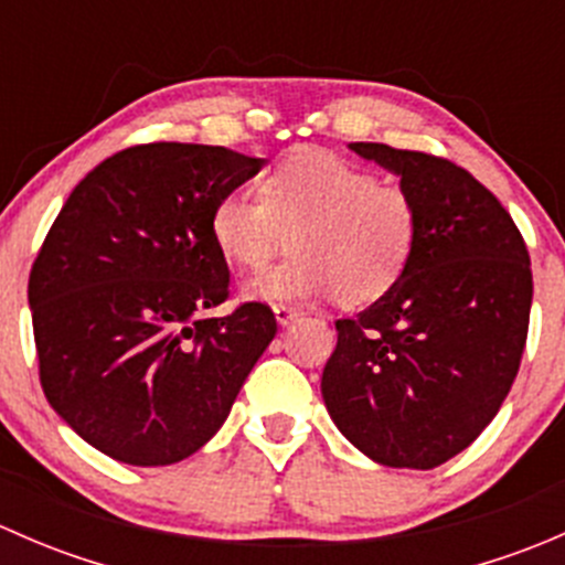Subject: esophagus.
Returning a JSON list of instances; mask_svg holds the SVG:
<instances>
[{
  "label": "esophagus",
  "mask_w": 565,
  "mask_h": 565,
  "mask_svg": "<svg viewBox=\"0 0 565 565\" xmlns=\"http://www.w3.org/2000/svg\"><path fill=\"white\" fill-rule=\"evenodd\" d=\"M273 315H276L278 324H289L292 319L300 317V309H295V306H287V303H278L273 306Z\"/></svg>",
  "instance_id": "obj_1"
}]
</instances>
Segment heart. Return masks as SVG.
Returning <instances> with one entry per match:
<instances>
[{
	"label": "heart",
	"mask_w": 565,
	"mask_h": 565,
	"mask_svg": "<svg viewBox=\"0 0 565 565\" xmlns=\"http://www.w3.org/2000/svg\"><path fill=\"white\" fill-rule=\"evenodd\" d=\"M295 254L254 273L246 295L265 303L333 295L347 309L385 298L418 243V207L396 182L380 180L328 150H298L278 161L259 188L237 185L215 202L210 232L226 259L265 265L287 246Z\"/></svg>",
	"instance_id": "1"
}]
</instances>
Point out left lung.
<instances>
[{
  "label": "left lung",
  "mask_w": 565,
  "mask_h": 565,
  "mask_svg": "<svg viewBox=\"0 0 565 565\" xmlns=\"http://www.w3.org/2000/svg\"><path fill=\"white\" fill-rule=\"evenodd\" d=\"M350 150L402 177L418 243L385 298L335 322L324 407L369 459L431 470L487 429L520 372L527 246L509 210L457 163L374 141Z\"/></svg>",
  "instance_id": "left-lung-1"
}]
</instances>
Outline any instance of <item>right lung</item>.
I'll return each mask as SVG.
<instances>
[{"label":"right lung","instance_id":"add662e5","mask_svg":"<svg viewBox=\"0 0 565 565\" xmlns=\"http://www.w3.org/2000/svg\"><path fill=\"white\" fill-rule=\"evenodd\" d=\"M262 163L210 145L128 147L51 224L30 273L40 385L106 457L158 467L196 454L276 335L256 300L204 317L230 298L210 215Z\"/></svg>","mask_w":565,"mask_h":565}]
</instances>
